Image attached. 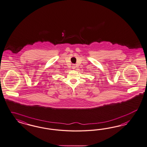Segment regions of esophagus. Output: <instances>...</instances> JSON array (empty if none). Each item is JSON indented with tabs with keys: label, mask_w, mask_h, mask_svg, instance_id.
Segmentation results:
<instances>
[{
	"label": "esophagus",
	"mask_w": 147,
	"mask_h": 147,
	"mask_svg": "<svg viewBox=\"0 0 147 147\" xmlns=\"http://www.w3.org/2000/svg\"><path fill=\"white\" fill-rule=\"evenodd\" d=\"M76 65H75V64H73V65H72V68H73V69H76Z\"/></svg>",
	"instance_id": "34e87169"
}]
</instances>
